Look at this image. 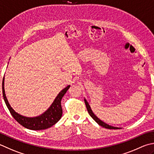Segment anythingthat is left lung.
<instances>
[{
	"label": "left lung",
	"mask_w": 154,
	"mask_h": 154,
	"mask_svg": "<svg viewBox=\"0 0 154 154\" xmlns=\"http://www.w3.org/2000/svg\"><path fill=\"white\" fill-rule=\"evenodd\" d=\"M84 101H85V103L86 105V107H87V111L89 112V114L90 115L92 118L95 120V121L97 122L99 125L102 126V127H103L105 128H107V129H121V128H117V127H113V126H111L107 124V123H105V122H103V121H101V119H99L98 117L96 116L93 112L92 111L91 109V107H90V105L89 104L88 102L87 101V100L85 99H84Z\"/></svg>",
	"instance_id": "left-lung-1"
}]
</instances>
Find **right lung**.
I'll return each instance as SVG.
<instances>
[{
  "mask_svg": "<svg viewBox=\"0 0 154 154\" xmlns=\"http://www.w3.org/2000/svg\"><path fill=\"white\" fill-rule=\"evenodd\" d=\"M70 85H67L64 89H62L61 91L53 101V103L51 106L45 111L41 115L33 117H26L20 115V114L17 113L9 104L6 97L5 91V77H3L2 80V94L3 97L6 105L8 109L10 111L11 115L15 119L16 121L19 122L21 125L27 129H32V130H42V129H46L52 127L56 123L59 121L61 118L63 110L61 107V101L63 96L67 91Z\"/></svg>",
  "mask_w": 154,
  "mask_h": 154,
  "instance_id": "right-lung-1",
  "label": "right lung"
}]
</instances>
